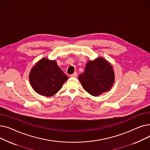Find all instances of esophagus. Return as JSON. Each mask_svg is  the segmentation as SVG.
I'll return each mask as SVG.
<instances>
[{"label":"esophagus","instance_id":"34e87169","mask_svg":"<svg viewBox=\"0 0 150 150\" xmlns=\"http://www.w3.org/2000/svg\"><path fill=\"white\" fill-rule=\"evenodd\" d=\"M70 76L71 77H72V78H75V77H76L77 76V73L76 72H75V73H74L73 74H72L70 75Z\"/></svg>","mask_w":150,"mask_h":150}]
</instances>
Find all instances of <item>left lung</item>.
Segmentation results:
<instances>
[{
	"label": "left lung",
	"instance_id": "left-lung-1",
	"mask_svg": "<svg viewBox=\"0 0 150 150\" xmlns=\"http://www.w3.org/2000/svg\"><path fill=\"white\" fill-rule=\"evenodd\" d=\"M83 88L93 96L109 91L114 81V73L111 65L103 58L90 61L84 72L78 76Z\"/></svg>",
	"mask_w": 150,
	"mask_h": 150
}]
</instances>
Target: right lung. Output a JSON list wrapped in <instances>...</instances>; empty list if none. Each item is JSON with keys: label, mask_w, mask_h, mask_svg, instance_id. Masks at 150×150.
I'll list each match as a JSON object with an SVG mask.
<instances>
[{"label": "right lung", "mask_w": 150, "mask_h": 150, "mask_svg": "<svg viewBox=\"0 0 150 150\" xmlns=\"http://www.w3.org/2000/svg\"><path fill=\"white\" fill-rule=\"evenodd\" d=\"M29 79L37 93L51 97L61 89L68 76L58 67L56 61L43 58L31 70Z\"/></svg>", "instance_id": "right-lung-1"}]
</instances>
